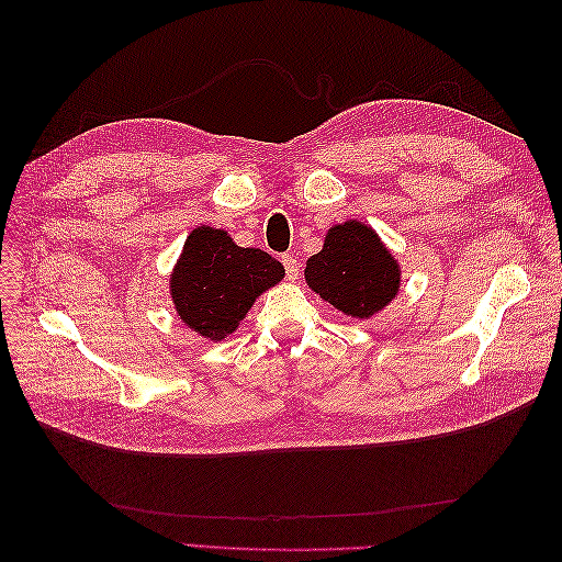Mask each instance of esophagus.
Masks as SVG:
<instances>
[{"label":"esophagus","instance_id":"esophagus-1","mask_svg":"<svg viewBox=\"0 0 562 562\" xmlns=\"http://www.w3.org/2000/svg\"><path fill=\"white\" fill-rule=\"evenodd\" d=\"M283 267H285L288 281H295L297 279V271H300L297 258H293V255H283Z\"/></svg>","mask_w":562,"mask_h":562}]
</instances>
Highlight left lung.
<instances>
[{"label": "left lung", "mask_w": 562, "mask_h": 562, "mask_svg": "<svg viewBox=\"0 0 562 562\" xmlns=\"http://www.w3.org/2000/svg\"><path fill=\"white\" fill-rule=\"evenodd\" d=\"M304 281L342 314L370 318L396 297L401 267L375 229L347 220L328 229L323 248L307 260Z\"/></svg>", "instance_id": "8db88e82"}]
</instances>
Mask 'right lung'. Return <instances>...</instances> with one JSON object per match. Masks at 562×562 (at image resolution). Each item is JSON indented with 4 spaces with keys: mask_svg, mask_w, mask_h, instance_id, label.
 Listing matches in <instances>:
<instances>
[{
    "mask_svg": "<svg viewBox=\"0 0 562 562\" xmlns=\"http://www.w3.org/2000/svg\"><path fill=\"white\" fill-rule=\"evenodd\" d=\"M283 274L269 252L236 246L225 229L203 225L187 236L171 274V297L187 328L220 342Z\"/></svg>",
    "mask_w": 562,
    "mask_h": 562,
    "instance_id": "1",
    "label": "right lung"
}]
</instances>
